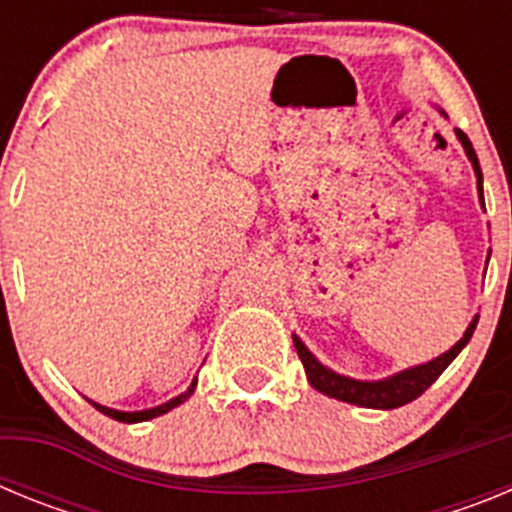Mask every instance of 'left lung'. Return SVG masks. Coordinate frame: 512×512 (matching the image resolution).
<instances>
[{
  "label": "left lung",
  "instance_id": "obj_1",
  "mask_svg": "<svg viewBox=\"0 0 512 512\" xmlns=\"http://www.w3.org/2000/svg\"><path fill=\"white\" fill-rule=\"evenodd\" d=\"M456 135H459L461 146H464V151H467L474 171H477V187H479V197H482V171H479V161H477V153H474V148H472V140L461 133V130H456ZM482 205H485V200H482ZM474 328H477V320H472V325L467 328L464 338H461V341L456 343L451 351H446V354L438 356V359L428 361V364L413 366V369H408V372H400L390 379H382V382H356V379H348V377H341V374H336V372H330V369H325V366L320 364V361L315 359L310 351H307L305 343H302L300 338L295 336L292 341H295L297 356H300L302 364H305L307 379H310V384L315 387V390L323 392V395H328V397H336V400L359 405V408L392 410V408H400V405H408V402L418 400V397L423 395V392L428 390V387H431L438 377H441L443 369H446V366H449L456 356H459L461 348L467 346L469 338H472V333H474Z\"/></svg>",
  "mask_w": 512,
  "mask_h": 512
}]
</instances>
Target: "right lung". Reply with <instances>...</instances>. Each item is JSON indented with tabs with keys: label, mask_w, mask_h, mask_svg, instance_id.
I'll use <instances>...</instances> for the list:
<instances>
[{
	"label": "right lung",
	"mask_w": 512,
	"mask_h": 512,
	"mask_svg": "<svg viewBox=\"0 0 512 512\" xmlns=\"http://www.w3.org/2000/svg\"><path fill=\"white\" fill-rule=\"evenodd\" d=\"M192 390H194V384H192V387H189V392H184V395L174 397V400H169V402H166V405H158V408H153V410H140V413H120V410L104 408V405H97V402H92V405L99 410V413H104V415H107V418L120 420V423H140V420H151V418H156V415L169 413V410L176 408V405H182V402L187 400L189 395H192Z\"/></svg>",
	"instance_id": "right-lung-1"
}]
</instances>
